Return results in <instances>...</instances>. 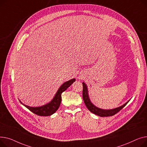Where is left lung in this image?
<instances>
[{
	"label": "left lung",
	"instance_id": "1",
	"mask_svg": "<svg viewBox=\"0 0 147 147\" xmlns=\"http://www.w3.org/2000/svg\"><path fill=\"white\" fill-rule=\"evenodd\" d=\"M82 85H83L82 97H83V100L86 107H87L88 109L91 112H92V113L98 115L100 117H107V116H112L115 115V114L118 113L120 110H122L127 105V103L129 101V100L128 101H127L123 105L113 109H110V110L101 109L96 107V106H94L91 102L90 99L89 98V96H88V91L87 85H86L84 82H82Z\"/></svg>",
	"mask_w": 147,
	"mask_h": 147
}]
</instances>
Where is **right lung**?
<instances>
[{"label":"right lung","mask_w":147,"mask_h":147,"mask_svg":"<svg viewBox=\"0 0 147 147\" xmlns=\"http://www.w3.org/2000/svg\"><path fill=\"white\" fill-rule=\"evenodd\" d=\"M75 81V79L73 78L69 81L64 82L61 86H60V88L57 90L53 100H51L50 102L47 103V104L44 106H42L40 107H30L28 106L23 104L21 101H20L25 107H26L28 109H29L34 114L38 116H50L51 115H53V113H55L59 109L60 105V103H61L62 93L63 91H65L69 87H70V86Z\"/></svg>","instance_id":"add662e5"}]
</instances>
